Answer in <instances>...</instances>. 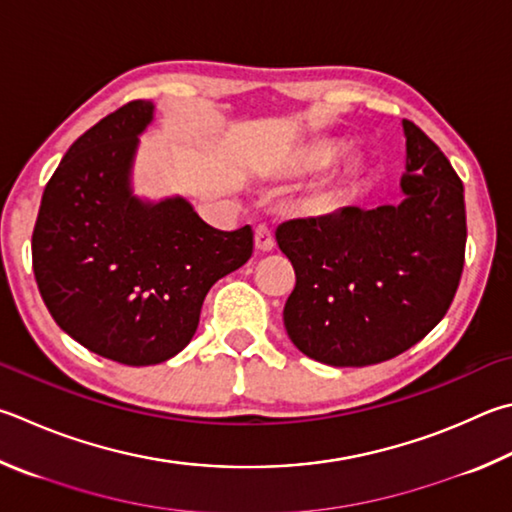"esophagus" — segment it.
Returning a JSON list of instances; mask_svg holds the SVG:
<instances>
[{"instance_id":"1","label":"esophagus","mask_w":512,"mask_h":512,"mask_svg":"<svg viewBox=\"0 0 512 512\" xmlns=\"http://www.w3.org/2000/svg\"><path fill=\"white\" fill-rule=\"evenodd\" d=\"M255 246H257V250H262V253L273 250L275 239H273L271 228H268V226H257L255 228Z\"/></svg>"}]
</instances>
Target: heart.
Wrapping results in <instances>:
<instances>
[{"label":"heart","instance_id":"b5f03b06","mask_svg":"<svg viewBox=\"0 0 512 512\" xmlns=\"http://www.w3.org/2000/svg\"><path fill=\"white\" fill-rule=\"evenodd\" d=\"M338 154H340V147L338 145L318 147V150L309 152V154L302 156V159L295 163V172L297 174H309V172L324 170V167H329L333 161L338 159Z\"/></svg>","mask_w":512,"mask_h":512}]
</instances>
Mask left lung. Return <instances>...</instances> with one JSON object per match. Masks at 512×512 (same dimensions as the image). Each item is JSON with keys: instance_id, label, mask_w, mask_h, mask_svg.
I'll return each mask as SVG.
<instances>
[{"instance_id": "obj_1", "label": "left lung", "mask_w": 512, "mask_h": 512, "mask_svg": "<svg viewBox=\"0 0 512 512\" xmlns=\"http://www.w3.org/2000/svg\"><path fill=\"white\" fill-rule=\"evenodd\" d=\"M398 206L340 208L277 226L295 268L284 306L293 345L331 367H367L423 340L448 313L466 257L463 183L439 145L403 120Z\"/></svg>"}]
</instances>
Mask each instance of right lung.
<instances>
[{
	"mask_svg": "<svg viewBox=\"0 0 512 512\" xmlns=\"http://www.w3.org/2000/svg\"><path fill=\"white\" fill-rule=\"evenodd\" d=\"M150 100H132L87 129L46 183L33 228V273L58 327L102 358L156 365L199 327L217 280L253 255V228L208 226L190 201L132 192Z\"/></svg>",
	"mask_w": 512,
	"mask_h": 512,
	"instance_id": "add662e5",
	"label": "right lung"
}]
</instances>
